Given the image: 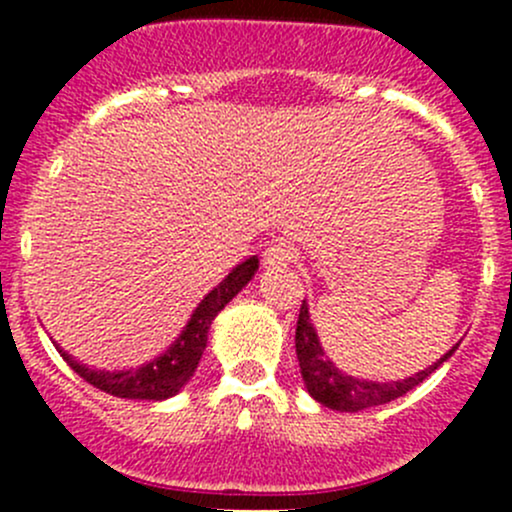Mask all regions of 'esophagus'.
Listing matches in <instances>:
<instances>
[{"mask_svg": "<svg viewBox=\"0 0 512 512\" xmlns=\"http://www.w3.org/2000/svg\"><path fill=\"white\" fill-rule=\"evenodd\" d=\"M294 257H297V252H294L292 245H287V242H272L270 247H265V252H262V262H265V267H285L289 262H294Z\"/></svg>", "mask_w": 512, "mask_h": 512, "instance_id": "1", "label": "esophagus"}]
</instances>
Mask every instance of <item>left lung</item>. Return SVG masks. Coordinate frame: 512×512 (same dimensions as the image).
Returning a JSON list of instances; mask_svg holds the SVG:
<instances>
[{
    "label": "left lung",
    "instance_id": "obj_1",
    "mask_svg": "<svg viewBox=\"0 0 512 512\" xmlns=\"http://www.w3.org/2000/svg\"><path fill=\"white\" fill-rule=\"evenodd\" d=\"M294 347H297L299 371H302L304 386H307V391L312 394V399H317L319 404H324L327 409L349 411V414H354V411L389 404V401L409 394L411 389H416L423 379H428L448 356L456 352L458 344L451 352L443 354L436 364L418 371V374L409 376V379L381 381V384L379 381L356 379V376L342 374V371L324 356L322 344H319L317 337V329L312 327V319H309L307 302H302L297 319V334H294Z\"/></svg>",
    "mask_w": 512,
    "mask_h": 512
}]
</instances>
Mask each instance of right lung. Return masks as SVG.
Here are the masks:
<instances>
[{"label": "right lung", "instance_id": "1", "mask_svg": "<svg viewBox=\"0 0 512 512\" xmlns=\"http://www.w3.org/2000/svg\"><path fill=\"white\" fill-rule=\"evenodd\" d=\"M257 267H260L257 255L240 262V265H237L213 292L205 294V299L195 307L193 317L188 319V324L183 327L180 337L170 344L168 352L156 356V359L148 361V364L136 366V369H89L86 364H79L71 354H66L61 347L56 349L64 356L66 364H69L81 379L89 381L91 386H96L98 391H106V394L118 396V399H170V396H175L185 384H188V379L195 374V369H198V361L205 352V344H208V329L210 324H213V319L218 317L220 309H225V304L230 302L252 277H255Z\"/></svg>", "mask_w": 512, "mask_h": 512}]
</instances>
